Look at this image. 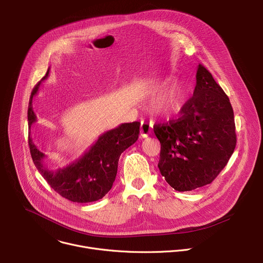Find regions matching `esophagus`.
Here are the masks:
<instances>
[{"label": "esophagus", "mask_w": 263, "mask_h": 263, "mask_svg": "<svg viewBox=\"0 0 263 263\" xmlns=\"http://www.w3.org/2000/svg\"><path fill=\"white\" fill-rule=\"evenodd\" d=\"M152 131V125H149L148 123H141L140 126V136L142 138L146 137Z\"/></svg>", "instance_id": "1"}]
</instances>
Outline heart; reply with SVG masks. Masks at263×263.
<instances>
[{"mask_svg":"<svg viewBox=\"0 0 263 263\" xmlns=\"http://www.w3.org/2000/svg\"><path fill=\"white\" fill-rule=\"evenodd\" d=\"M154 107L161 114H171L179 110L181 107V98L178 87L170 85L160 90L155 98Z\"/></svg>","mask_w":263,"mask_h":263,"instance_id":"heart-1","label":"heart"}]
</instances>
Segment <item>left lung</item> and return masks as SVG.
<instances>
[{
    "instance_id": "1",
    "label": "left lung",
    "mask_w": 263,
    "mask_h": 263,
    "mask_svg": "<svg viewBox=\"0 0 263 263\" xmlns=\"http://www.w3.org/2000/svg\"><path fill=\"white\" fill-rule=\"evenodd\" d=\"M194 96L177 120L154 126L161 143L158 167L178 192L210 184L226 166L236 145L234 112L228 96L199 64Z\"/></svg>"
}]
</instances>
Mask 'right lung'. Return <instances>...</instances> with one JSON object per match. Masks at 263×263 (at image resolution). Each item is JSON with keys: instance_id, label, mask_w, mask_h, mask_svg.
<instances>
[{"instance_id": "right-lung-1", "label": "right lung", "mask_w": 263, "mask_h": 263, "mask_svg": "<svg viewBox=\"0 0 263 263\" xmlns=\"http://www.w3.org/2000/svg\"><path fill=\"white\" fill-rule=\"evenodd\" d=\"M49 72L50 68L42 81L48 78ZM42 81L36 84L31 92L28 107L29 128L36 122L32 101L39 92ZM139 126V122L125 123L103 133L81 158L55 171L49 170L44 164V159L47 156L36 147L32 138L29 137L30 153L36 168L61 197L74 203L95 202L102 199L111 190L117 177L120 156L137 140Z\"/></svg>"}]
</instances>
